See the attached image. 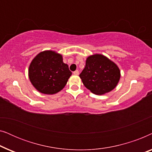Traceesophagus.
<instances>
[{
	"label": "esophagus",
	"instance_id": "esophagus-1",
	"mask_svg": "<svg viewBox=\"0 0 152 152\" xmlns=\"http://www.w3.org/2000/svg\"><path fill=\"white\" fill-rule=\"evenodd\" d=\"M73 74L74 75H79V71H78L77 70H76L75 71L73 72Z\"/></svg>",
	"mask_w": 152,
	"mask_h": 152
}]
</instances>
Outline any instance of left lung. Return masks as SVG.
Masks as SVG:
<instances>
[{
	"label": "left lung",
	"instance_id": "obj_1",
	"mask_svg": "<svg viewBox=\"0 0 152 152\" xmlns=\"http://www.w3.org/2000/svg\"><path fill=\"white\" fill-rule=\"evenodd\" d=\"M86 88L96 95H103L115 88L120 78V69L113 61L102 55L87 58L80 74Z\"/></svg>",
	"mask_w": 152,
	"mask_h": 152
}]
</instances>
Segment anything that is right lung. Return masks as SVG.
Segmentation results:
<instances>
[{"mask_svg":"<svg viewBox=\"0 0 152 152\" xmlns=\"http://www.w3.org/2000/svg\"><path fill=\"white\" fill-rule=\"evenodd\" d=\"M29 78L37 91L52 95L64 88L72 75L62 56L52 50L37 55L29 67Z\"/></svg>","mask_w":152,"mask_h":152,"instance_id":"right-lung-1","label":"right lung"}]
</instances>
